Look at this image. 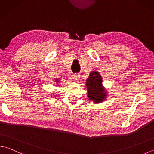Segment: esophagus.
I'll return each instance as SVG.
<instances>
[{"instance_id": "1", "label": "esophagus", "mask_w": 154, "mask_h": 154, "mask_svg": "<svg viewBox=\"0 0 154 154\" xmlns=\"http://www.w3.org/2000/svg\"><path fill=\"white\" fill-rule=\"evenodd\" d=\"M72 78H73V79L75 80H78L80 78V75L78 74H73V76H72Z\"/></svg>"}]
</instances>
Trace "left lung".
<instances>
[{
	"instance_id": "1",
	"label": "left lung",
	"mask_w": 154,
	"mask_h": 154,
	"mask_svg": "<svg viewBox=\"0 0 154 154\" xmlns=\"http://www.w3.org/2000/svg\"><path fill=\"white\" fill-rule=\"evenodd\" d=\"M86 82L88 97L90 100L96 103H99L106 99L107 92L103 86L102 77L98 72H91Z\"/></svg>"
}]
</instances>
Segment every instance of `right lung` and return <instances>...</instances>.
Masks as SVG:
<instances>
[{"label":"right lung","mask_w":154,"mask_h":154,"mask_svg":"<svg viewBox=\"0 0 154 154\" xmlns=\"http://www.w3.org/2000/svg\"><path fill=\"white\" fill-rule=\"evenodd\" d=\"M56 82H58V80H57V79H56Z\"/></svg>","instance_id":"right-lung-1"}]
</instances>
